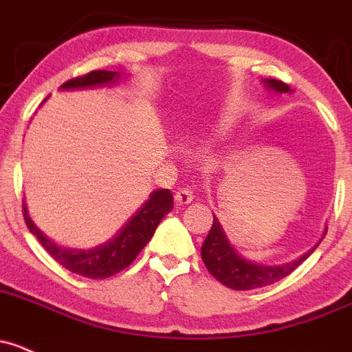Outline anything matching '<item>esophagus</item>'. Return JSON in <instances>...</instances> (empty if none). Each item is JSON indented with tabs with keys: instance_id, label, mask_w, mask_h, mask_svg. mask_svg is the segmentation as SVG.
Wrapping results in <instances>:
<instances>
[{
	"instance_id": "obj_1",
	"label": "esophagus",
	"mask_w": 352,
	"mask_h": 352,
	"mask_svg": "<svg viewBox=\"0 0 352 352\" xmlns=\"http://www.w3.org/2000/svg\"><path fill=\"white\" fill-rule=\"evenodd\" d=\"M194 201V192L190 189H180L175 192V202L179 206H186Z\"/></svg>"
}]
</instances>
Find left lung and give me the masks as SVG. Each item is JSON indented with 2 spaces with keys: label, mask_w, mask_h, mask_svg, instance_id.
Wrapping results in <instances>:
<instances>
[{
  "label": "left lung",
  "mask_w": 352,
  "mask_h": 352,
  "mask_svg": "<svg viewBox=\"0 0 352 352\" xmlns=\"http://www.w3.org/2000/svg\"><path fill=\"white\" fill-rule=\"evenodd\" d=\"M262 83H264V87L267 88V90L276 91V94H293V90H291L286 83L272 80V78H265V80H262ZM212 216H214V212H212ZM325 232H327V230H325ZM320 242L315 245L314 248H310L307 254L294 258V261L286 262V264H257V262L250 261V258H245L243 255L230 243L221 223H219V219L214 216L211 232L208 233L204 243H202L201 257L204 265L208 267V271L211 272L221 285L236 291H245L272 285V283L286 278V276L291 274L305 258L310 257L311 252L320 245Z\"/></svg>",
  "instance_id": "obj_1"
}]
</instances>
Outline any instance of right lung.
Returning <instances> with one entry per match:
<instances>
[{"mask_svg": "<svg viewBox=\"0 0 352 352\" xmlns=\"http://www.w3.org/2000/svg\"><path fill=\"white\" fill-rule=\"evenodd\" d=\"M127 78L122 71H91L81 78L66 81L59 87L63 91L94 90V88L117 87ZM47 100V98H45ZM173 209V196L168 189H156L150 194V199L131 216L126 225L107 242L91 248H69L44 235L28 216L27 204L23 202V216L27 228L32 235L37 236L42 247L51 254L56 262L66 267L67 271L88 279H104L117 274L126 269L141 250L146 247L153 236L156 226Z\"/></svg>", "mask_w": 352, "mask_h": 352, "instance_id": "add662e5", "label": "right lung"}]
</instances>
